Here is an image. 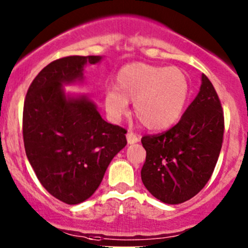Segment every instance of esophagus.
Wrapping results in <instances>:
<instances>
[{"label": "esophagus", "mask_w": 248, "mask_h": 248, "mask_svg": "<svg viewBox=\"0 0 248 248\" xmlns=\"http://www.w3.org/2000/svg\"><path fill=\"white\" fill-rule=\"evenodd\" d=\"M126 137H127V141H128V144H134V142L139 141V137L132 131H128V133L126 134Z\"/></svg>", "instance_id": "1"}]
</instances>
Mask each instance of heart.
<instances>
[{"mask_svg":"<svg viewBox=\"0 0 248 248\" xmlns=\"http://www.w3.org/2000/svg\"><path fill=\"white\" fill-rule=\"evenodd\" d=\"M189 80L177 67L132 63L122 67L115 87L104 91V104L112 120L126 114L128 101L146 128L159 131L174 124L181 116L189 97Z\"/></svg>","mask_w":248,"mask_h":248,"instance_id":"obj_1","label":"heart"}]
</instances>
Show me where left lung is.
<instances>
[{"instance_id":"8db88e82","label":"left lung","mask_w":248,"mask_h":248,"mask_svg":"<svg viewBox=\"0 0 248 248\" xmlns=\"http://www.w3.org/2000/svg\"><path fill=\"white\" fill-rule=\"evenodd\" d=\"M224 116L214 85L202 76L201 91L179 122L166 132L144 136L146 159L141 180L166 204H181L204 188L221 152Z\"/></svg>"}]
</instances>
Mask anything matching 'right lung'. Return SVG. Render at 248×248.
<instances>
[{
	"label": "right lung",
	"mask_w": 248,
	"mask_h": 248,
	"mask_svg": "<svg viewBox=\"0 0 248 248\" xmlns=\"http://www.w3.org/2000/svg\"><path fill=\"white\" fill-rule=\"evenodd\" d=\"M101 56H67L44 67L27 90L22 112L26 156L42 186L59 201L89 199L111 159L127 144V131L102 119L86 96L66 97L63 84L82 81L84 66Z\"/></svg>",
	"instance_id": "obj_1"
}]
</instances>
